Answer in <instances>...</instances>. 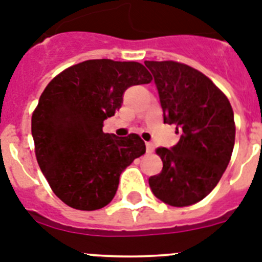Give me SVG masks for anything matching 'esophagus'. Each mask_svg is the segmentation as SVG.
Wrapping results in <instances>:
<instances>
[{
  "mask_svg": "<svg viewBox=\"0 0 262 262\" xmlns=\"http://www.w3.org/2000/svg\"><path fill=\"white\" fill-rule=\"evenodd\" d=\"M146 151L147 153H153L154 151V145L151 142H146Z\"/></svg>",
  "mask_w": 262,
  "mask_h": 262,
  "instance_id": "obj_1",
  "label": "esophagus"
}]
</instances>
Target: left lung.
I'll return each instance as SVG.
<instances>
[{"label": "left lung", "mask_w": 262, "mask_h": 262, "mask_svg": "<svg viewBox=\"0 0 262 262\" xmlns=\"http://www.w3.org/2000/svg\"><path fill=\"white\" fill-rule=\"evenodd\" d=\"M145 66L154 76L163 122L177 125L181 140L159 147L162 171L149 178L153 194L163 203L185 207L200 202L219 183L235 145V118L227 96L210 77L174 60Z\"/></svg>", "instance_id": "1"}]
</instances>
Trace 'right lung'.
Here are the masks:
<instances>
[{
    "mask_svg": "<svg viewBox=\"0 0 262 262\" xmlns=\"http://www.w3.org/2000/svg\"><path fill=\"white\" fill-rule=\"evenodd\" d=\"M153 80L144 64L92 59L66 68L45 88L31 116L35 157L54 194L80 211L112 202L120 174L145 154L136 133L103 132L132 85Z\"/></svg>",
    "mask_w": 262,
    "mask_h": 262,
    "instance_id": "obj_1",
    "label": "right lung"
}]
</instances>
